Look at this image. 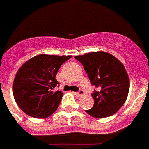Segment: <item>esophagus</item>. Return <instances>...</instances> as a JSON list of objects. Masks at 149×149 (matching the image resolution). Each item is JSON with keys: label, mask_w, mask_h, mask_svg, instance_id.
Here are the masks:
<instances>
[{"label": "esophagus", "mask_w": 149, "mask_h": 149, "mask_svg": "<svg viewBox=\"0 0 149 149\" xmlns=\"http://www.w3.org/2000/svg\"><path fill=\"white\" fill-rule=\"evenodd\" d=\"M74 94H75L77 97H80V96L84 95V92L83 90H80L79 92H77V93H74Z\"/></svg>", "instance_id": "esophagus-1"}]
</instances>
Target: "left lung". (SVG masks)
Masks as SVG:
<instances>
[{
	"label": "left lung",
	"mask_w": 149,
	"mask_h": 149,
	"mask_svg": "<svg viewBox=\"0 0 149 149\" xmlns=\"http://www.w3.org/2000/svg\"><path fill=\"white\" fill-rule=\"evenodd\" d=\"M74 57L82 63L91 84L98 89L92 94L94 105L86 113L98 119L115 114L125 102L129 92L130 81L123 64L103 51Z\"/></svg>",
	"instance_id": "obj_1"
}]
</instances>
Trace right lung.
I'll use <instances>...</instances> for the list:
<instances>
[{"label":"right lung","instance_id":"right-lung-1","mask_svg":"<svg viewBox=\"0 0 149 149\" xmlns=\"http://www.w3.org/2000/svg\"><path fill=\"white\" fill-rule=\"evenodd\" d=\"M72 56L39 54L19 68L14 78L13 93L21 110L38 119L50 116L58 108L63 93L54 92L59 86L56 75Z\"/></svg>","mask_w":149,"mask_h":149}]
</instances>
